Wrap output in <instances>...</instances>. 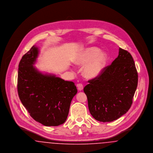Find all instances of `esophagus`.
<instances>
[{
    "instance_id": "esophagus-1",
    "label": "esophagus",
    "mask_w": 153,
    "mask_h": 153,
    "mask_svg": "<svg viewBox=\"0 0 153 153\" xmlns=\"http://www.w3.org/2000/svg\"><path fill=\"white\" fill-rule=\"evenodd\" d=\"M77 87L78 88V90H79V91H82L83 89V85H82V84H77Z\"/></svg>"
}]
</instances>
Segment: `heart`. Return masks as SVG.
I'll use <instances>...</instances> for the list:
<instances>
[{
	"instance_id": "b5f03b06",
	"label": "heart",
	"mask_w": 153,
	"mask_h": 153,
	"mask_svg": "<svg viewBox=\"0 0 153 153\" xmlns=\"http://www.w3.org/2000/svg\"><path fill=\"white\" fill-rule=\"evenodd\" d=\"M75 65L84 67L82 73L85 77L92 79L98 77L104 70L108 61L105 51L96 47L87 48L80 51L73 58Z\"/></svg>"
}]
</instances>
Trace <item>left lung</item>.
<instances>
[{
    "label": "left lung",
    "instance_id": "obj_1",
    "mask_svg": "<svg viewBox=\"0 0 153 153\" xmlns=\"http://www.w3.org/2000/svg\"><path fill=\"white\" fill-rule=\"evenodd\" d=\"M138 73L131 54L122 48L119 55L98 77L84 88L91 114L97 121L110 122L131 107L138 85Z\"/></svg>",
    "mask_w": 153,
    "mask_h": 153
}]
</instances>
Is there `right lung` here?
<instances>
[{
    "label": "right lung",
    "mask_w": 153,
    "mask_h": 153,
    "mask_svg": "<svg viewBox=\"0 0 153 153\" xmlns=\"http://www.w3.org/2000/svg\"><path fill=\"white\" fill-rule=\"evenodd\" d=\"M39 53L34 45L22 57L18 68V95L36 121L45 126H58L65 122L77 89L72 81L39 71L34 66Z\"/></svg>",
    "instance_id": "obj_1"
}]
</instances>
